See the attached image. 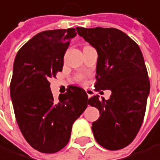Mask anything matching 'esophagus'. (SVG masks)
Segmentation results:
<instances>
[{"label": "esophagus", "instance_id": "34e87169", "mask_svg": "<svg viewBox=\"0 0 160 160\" xmlns=\"http://www.w3.org/2000/svg\"><path fill=\"white\" fill-rule=\"evenodd\" d=\"M86 92H87L88 98H90V97L92 96V90H91V89H86Z\"/></svg>", "mask_w": 160, "mask_h": 160}]
</instances>
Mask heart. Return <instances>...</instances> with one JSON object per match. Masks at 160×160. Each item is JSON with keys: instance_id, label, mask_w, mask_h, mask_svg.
Segmentation results:
<instances>
[{"instance_id": "b5f03b06", "label": "heart", "mask_w": 160, "mask_h": 160, "mask_svg": "<svg viewBox=\"0 0 160 160\" xmlns=\"http://www.w3.org/2000/svg\"><path fill=\"white\" fill-rule=\"evenodd\" d=\"M79 80H80V81H83V80H84L83 76H80V77H79Z\"/></svg>"}]
</instances>
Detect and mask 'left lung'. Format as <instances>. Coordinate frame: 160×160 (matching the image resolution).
<instances>
[{
  "mask_svg": "<svg viewBox=\"0 0 160 160\" xmlns=\"http://www.w3.org/2000/svg\"><path fill=\"white\" fill-rule=\"evenodd\" d=\"M76 30L98 52L95 89L112 92L108 100L98 95L88 99V105L100 111V118L92 122L94 138L106 149H122L136 138L146 110L150 81L142 52L119 29Z\"/></svg>",
  "mask_w": 160,
  "mask_h": 160,
  "instance_id": "obj_1",
  "label": "left lung"
}]
</instances>
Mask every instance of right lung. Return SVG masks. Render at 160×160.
<instances>
[{
  "label": "right lung",
  "instance_id": "add662e5",
  "mask_svg": "<svg viewBox=\"0 0 160 160\" xmlns=\"http://www.w3.org/2000/svg\"><path fill=\"white\" fill-rule=\"evenodd\" d=\"M75 36L74 28L43 31L15 58L10 95L16 120L26 142L41 153H56L67 145L73 122L88 105L79 87L70 86L57 102L50 88V79L62 72L65 52Z\"/></svg>",
  "mask_w": 160,
  "mask_h": 160
}]
</instances>
